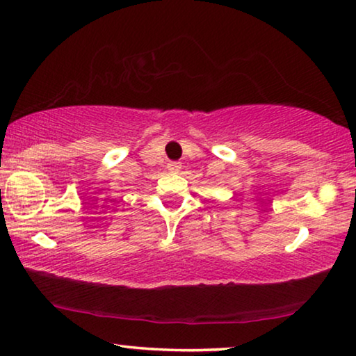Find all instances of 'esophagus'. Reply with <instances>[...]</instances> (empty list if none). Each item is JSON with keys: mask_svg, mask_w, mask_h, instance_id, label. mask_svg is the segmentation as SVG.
Returning a JSON list of instances; mask_svg holds the SVG:
<instances>
[{"mask_svg": "<svg viewBox=\"0 0 356 356\" xmlns=\"http://www.w3.org/2000/svg\"><path fill=\"white\" fill-rule=\"evenodd\" d=\"M180 168H182V164L177 163V161H172V163H169V164H168V169H169V171H172V172L179 171Z\"/></svg>", "mask_w": 356, "mask_h": 356, "instance_id": "obj_1", "label": "esophagus"}]
</instances>
